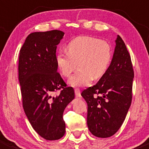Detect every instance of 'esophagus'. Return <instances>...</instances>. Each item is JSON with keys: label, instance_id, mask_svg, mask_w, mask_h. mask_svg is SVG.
Masks as SVG:
<instances>
[{"label": "esophagus", "instance_id": "obj_1", "mask_svg": "<svg viewBox=\"0 0 149 149\" xmlns=\"http://www.w3.org/2000/svg\"><path fill=\"white\" fill-rule=\"evenodd\" d=\"M74 93H75V95H76L77 97H80L81 96V93H80V90L79 89H75L74 90Z\"/></svg>", "mask_w": 149, "mask_h": 149}]
</instances>
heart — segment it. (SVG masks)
<instances>
[{
  "label": "heart",
  "instance_id": "obj_1",
  "mask_svg": "<svg viewBox=\"0 0 149 149\" xmlns=\"http://www.w3.org/2000/svg\"><path fill=\"white\" fill-rule=\"evenodd\" d=\"M67 53L59 52L56 56L58 70L67 77L78 66L77 71L69 79L72 87H84L92 79L102 77L108 71L112 59V49L107 41L91 36H78L67 45Z\"/></svg>",
  "mask_w": 149,
  "mask_h": 149
}]
</instances>
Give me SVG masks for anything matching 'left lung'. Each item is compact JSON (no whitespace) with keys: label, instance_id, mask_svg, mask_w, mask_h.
Instances as JSON below:
<instances>
[{"label":"left lung","instance_id":"8db88e82","mask_svg":"<svg viewBox=\"0 0 149 149\" xmlns=\"http://www.w3.org/2000/svg\"><path fill=\"white\" fill-rule=\"evenodd\" d=\"M116 44L108 71L81 93L87 103V126L99 138L110 137L118 131L131 104L134 72L131 56L119 35Z\"/></svg>","mask_w":149,"mask_h":149}]
</instances>
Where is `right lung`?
<instances>
[{"instance_id":"obj_1","label":"right lung","mask_w":149,"mask_h":149,"mask_svg":"<svg viewBox=\"0 0 149 149\" xmlns=\"http://www.w3.org/2000/svg\"><path fill=\"white\" fill-rule=\"evenodd\" d=\"M64 34L59 30L30 33L19 53L18 79L24 112L34 131L49 141L64 135V110L74 98V89L67 87L57 72L56 46ZM57 90L61 93L55 95Z\"/></svg>"}]
</instances>
